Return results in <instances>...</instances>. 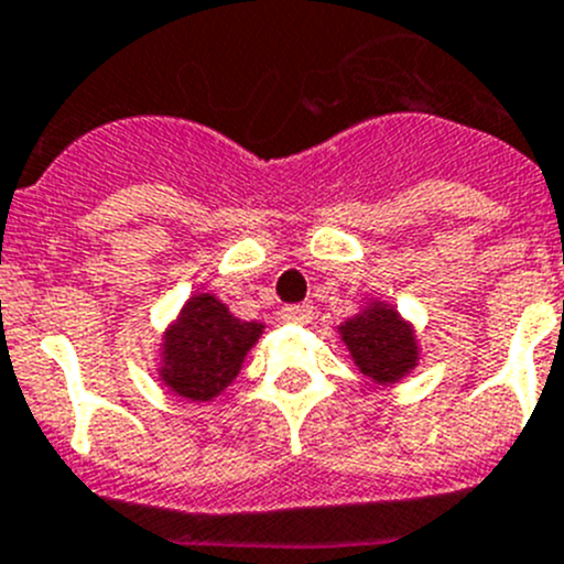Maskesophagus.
Wrapping results in <instances>:
<instances>
[{
	"mask_svg": "<svg viewBox=\"0 0 564 564\" xmlns=\"http://www.w3.org/2000/svg\"><path fill=\"white\" fill-rule=\"evenodd\" d=\"M282 318L291 321V324H310L313 307L310 304H288V307H282Z\"/></svg>",
	"mask_w": 564,
	"mask_h": 564,
	"instance_id": "esophagus-1",
	"label": "esophagus"
}]
</instances>
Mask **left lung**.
<instances>
[{"instance_id": "1", "label": "left lung", "mask_w": 564, "mask_h": 564, "mask_svg": "<svg viewBox=\"0 0 564 564\" xmlns=\"http://www.w3.org/2000/svg\"><path fill=\"white\" fill-rule=\"evenodd\" d=\"M340 335L359 371L379 384L395 382L417 362L415 335L393 307L377 304L354 315L340 326Z\"/></svg>"}]
</instances>
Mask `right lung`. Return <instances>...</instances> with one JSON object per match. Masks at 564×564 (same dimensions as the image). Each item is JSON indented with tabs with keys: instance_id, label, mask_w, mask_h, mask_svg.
Segmentation results:
<instances>
[{
	"instance_id": "obj_1",
	"label": "right lung",
	"mask_w": 564,
	"mask_h": 564,
	"mask_svg": "<svg viewBox=\"0 0 564 564\" xmlns=\"http://www.w3.org/2000/svg\"><path fill=\"white\" fill-rule=\"evenodd\" d=\"M262 324L240 321L210 293H198L165 332L163 382L191 401H210L232 384Z\"/></svg>"
}]
</instances>
